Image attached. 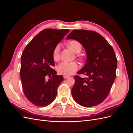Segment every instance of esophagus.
<instances>
[{"instance_id":"1","label":"esophagus","mask_w":133,"mask_h":133,"mask_svg":"<svg viewBox=\"0 0 133 133\" xmlns=\"http://www.w3.org/2000/svg\"><path fill=\"white\" fill-rule=\"evenodd\" d=\"M68 77H69V76H68V75H63V78H64V79H66V78H68Z\"/></svg>"}]
</instances>
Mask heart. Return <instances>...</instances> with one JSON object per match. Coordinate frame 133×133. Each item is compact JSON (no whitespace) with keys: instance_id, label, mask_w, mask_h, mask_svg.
Listing matches in <instances>:
<instances>
[{"instance_id":"heart-1","label":"heart","mask_w":133,"mask_h":133,"mask_svg":"<svg viewBox=\"0 0 133 133\" xmlns=\"http://www.w3.org/2000/svg\"><path fill=\"white\" fill-rule=\"evenodd\" d=\"M68 46L73 50L75 53H79L82 50V45L80 43L76 41H71L68 43ZM61 44H58L56 45L53 50L52 55L53 59L57 61L60 57V51H61ZM79 66L78 64L75 62H68L63 61L60 63L57 67V71L60 74L69 75L74 74L75 71L79 69Z\"/></svg>"}]
</instances>
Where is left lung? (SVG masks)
<instances>
[{
  "label": "left lung",
  "instance_id": "1",
  "mask_svg": "<svg viewBox=\"0 0 133 133\" xmlns=\"http://www.w3.org/2000/svg\"><path fill=\"white\" fill-rule=\"evenodd\" d=\"M66 38L80 43L87 54L86 64L78 74L88 78L74 76L72 96L83 107L97 105L107 98L115 79L117 59L113 48L101 35L92 30L75 29Z\"/></svg>",
  "mask_w": 133,
  "mask_h": 133
}]
</instances>
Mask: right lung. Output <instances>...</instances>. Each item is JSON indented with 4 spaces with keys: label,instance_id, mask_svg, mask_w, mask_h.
<instances>
[{
    "label": "right lung",
    "instance_id": "add662e5",
    "mask_svg": "<svg viewBox=\"0 0 133 133\" xmlns=\"http://www.w3.org/2000/svg\"><path fill=\"white\" fill-rule=\"evenodd\" d=\"M69 29H45L28 44L21 57L20 74L26 98L34 105L44 107L53 102L57 94L62 75L53 69L54 47L68 33ZM46 76L50 79L46 80Z\"/></svg>",
    "mask_w": 133,
    "mask_h": 133
}]
</instances>
